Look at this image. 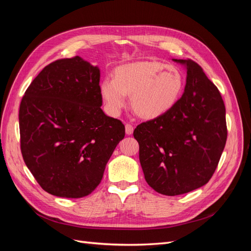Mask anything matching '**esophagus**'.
Here are the masks:
<instances>
[{
  "mask_svg": "<svg viewBox=\"0 0 251 251\" xmlns=\"http://www.w3.org/2000/svg\"><path fill=\"white\" fill-rule=\"evenodd\" d=\"M133 131H134L133 126L131 124H126V135H132Z\"/></svg>",
  "mask_w": 251,
  "mask_h": 251,
  "instance_id": "esophagus-1",
  "label": "esophagus"
}]
</instances>
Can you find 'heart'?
<instances>
[{
    "label": "heart",
    "instance_id": "heart-1",
    "mask_svg": "<svg viewBox=\"0 0 251 251\" xmlns=\"http://www.w3.org/2000/svg\"><path fill=\"white\" fill-rule=\"evenodd\" d=\"M184 87L183 74L175 66L138 62L118 67L115 78H105L100 93L112 115H118L131 95V104L142 118L154 119L177 103Z\"/></svg>",
    "mask_w": 251,
    "mask_h": 251
}]
</instances>
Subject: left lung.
I'll return each instance as SVG.
<instances>
[{
	"label": "left lung",
	"mask_w": 251,
	"mask_h": 251,
	"mask_svg": "<svg viewBox=\"0 0 251 251\" xmlns=\"http://www.w3.org/2000/svg\"><path fill=\"white\" fill-rule=\"evenodd\" d=\"M186 85L164 115L134 130L148 184L159 194L177 196L205 185L214 175L227 139L225 105L218 88L192 59Z\"/></svg>",
	"instance_id": "8db88e82"
}]
</instances>
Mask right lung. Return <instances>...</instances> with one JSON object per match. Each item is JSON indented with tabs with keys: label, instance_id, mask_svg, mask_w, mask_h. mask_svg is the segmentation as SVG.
<instances>
[{
	"label": "right lung",
	"instance_id": "obj_1",
	"mask_svg": "<svg viewBox=\"0 0 251 251\" xmlns=\"http://www.w3.org/2000/svg\"><path fill=\"white\" fill-rule=\"evenodd\" d=\"M100 71L79 56L46 66L23 96L21 151L37 183L63 198H81L100 183L125 137L120 120L101 110Z\"/></svg>",
	"mask_w": 251,
	"mask_h": 251
}]
</instances>
